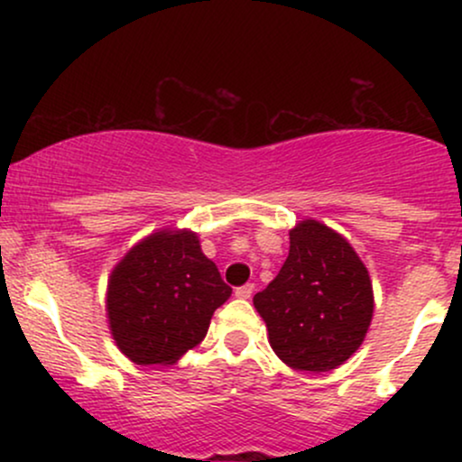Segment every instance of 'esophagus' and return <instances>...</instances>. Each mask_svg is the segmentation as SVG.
<instances>
[{
	"mask_svg": "<svg viewBox=\"0 0 462 462\" xmlns=\"http://www.w3.org/2000/svg\"><path fill=\"white\" fill-rule=\"evenodd\" d=\"M252 293H254V284H243V286H238V289L235 291V295L238 300H249L252 298Z\"/></svg>",
	"mask_w": 462,
	"mask_h": 462,
	"instance_id": "esophagus-1",
	"label": "esophagus"
}]
</instances>
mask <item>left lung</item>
I'll list each match as a JSON object with an SVG mask.
<instances>
[{
	"label": "left lung",
	"mask_w": 462,
	"mask_h": 462,
	"mask_svg": "<svg viewBox=\"0 0 462 462\" xmlns=\"http://www.w3.org/2000/svg\"><path fill=\"white\" fill-rule=\"evenodd\" d=\"M289 256L254 306L267 323L269 343L300 371H330L363 343L374 293L352 245L319 221L291 230Z\"/></svg>",
	"instance_id": "obj_1"
}]
</instances>
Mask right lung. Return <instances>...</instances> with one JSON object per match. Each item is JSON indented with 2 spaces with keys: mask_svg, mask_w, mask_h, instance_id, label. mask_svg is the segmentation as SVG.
I'll return each instance as SVG.
<instances>
[{
  "mask_svg": "<svg viewBox=\"0 0 462 462\" xmlns=\"http://www.w3.org/2000/svg\"><path fill=\"white\" fill-rule=\"evenodd\" d=\"M230 293L193 232H156L110 275V330L132 363L171 365L204 341L210 317Z\"/></svg>",
  "mask_w": 462,
  "mask_h": 462,
  "instance_id": "1",
  "label": "right lung"
}]
</instances>
